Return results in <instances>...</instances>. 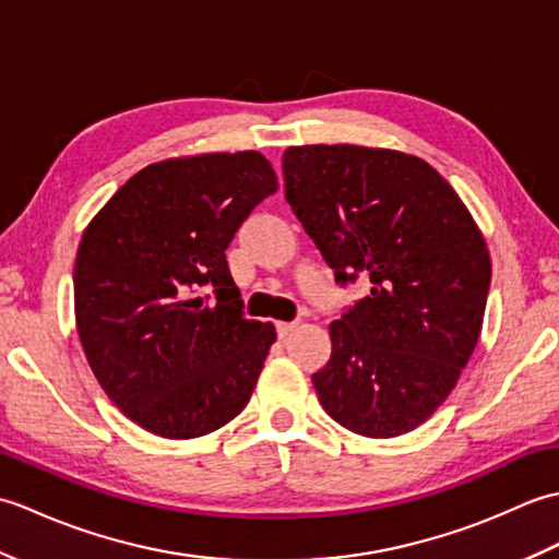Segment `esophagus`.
<instances>
[{
    "label": "esophagus",
    "mask_w": 559,
    "mask_h": 559,
    "mask_svg": "<svg viewBox=\"0 0 559 559\" xmlns=\"http://www.w3.org/2000/svg\"><path fill=\"white\" fill-rule=\"evenodd\" d=\"M295 326H298V324H295V322H278V324H276L278 338H286V336L290 334V331H295Z\"/></svg>",
    "instance_id": "1"
}]
</instances>
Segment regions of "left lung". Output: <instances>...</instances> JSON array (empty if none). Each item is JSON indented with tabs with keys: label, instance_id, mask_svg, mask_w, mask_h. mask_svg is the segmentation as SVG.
Masks as SVG:
<instances>
[{
	"label": "left lung",
	"instance_id": "obj_1",
	"mask_svg": "<svg viewBox=\"0 0 559 559\" xmlns=\"http://www.w3.org/2000/svg\"><path fill=\"white\" fill-rule=\"evenodd\" d=\"M283 177L336 281L372 283L329 326L331 358L312 374L319 403L355 435H406L476 350L492 273L478 223L430 163L403 151L290 146Z\"/></svg>",
	"mask_w": 559,
	"mask_h": 559
}]
</instances>
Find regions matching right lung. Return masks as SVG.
Here are the masks:
<instances>
[{
    "mask_svg": "<svg viewBox=\"0 0 559 559\" xmlns=\"http://www.w3.org/2000/svg\"><path fill=\"white\" fill-rule=\"evenodd\" d=\"M276 189L259 151L165 158L129 177L83 230L81 346L108 399L144 430L204 437L252 396L276 326L242 317L225 249Z\"/></svg>",
    "mask_w": 559,
    "mask_h": 559,
    "instance_id": "obj_1",
    "label": "right lung"
}]
</instances>
